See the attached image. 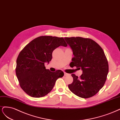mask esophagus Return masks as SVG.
Segmentation results:
<instances>
[{
  "instance_id": "1",
  "label": "esophagus",
  "mask_w": 120,
  "mask_h": 120,
  "mask_svg": "<svg viewBox=\"0 0 120 120\" xmlns=\"http://www.w3.org/2000/svg\"><path fill=\"white\" fill-rule=\"evenodd\" d=\"M64 76H67V75H69V74H68V73H65V72H64Z\"/></svg>"
}]
</instances>
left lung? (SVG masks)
Wrapping results in <instances>:
<instances>
[{
	"label": "left lung",
	"instance_id": "left-lung-1",
	"mask_svg": "<svg viewBox=\"0 0 120 120\" xmlns=\"http://www.w3.org/2000/svg\"><path fill=\"white\" fill-rule=\"evenodd\" d=\"M73 51L74 57L70 66L82 70L80 78L74 74L70 90L79 97L94 96L103 87L109 71V65L102 48L95 41L80 37H65Z\"/></svg>",
	"mask_w": 120,
	"mask_h": 120
}]
</instances>
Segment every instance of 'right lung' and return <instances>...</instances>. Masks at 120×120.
I'll return each mask as SVG.
<instances>
[{
    "instance_id": "obj_1",
    "label": "right lung",
    "mask_w": 120,
    "mask_h": 120,
    "mask_svg": "<svg viewBox=\"0 0 120 120\" xmlns=\"http://www.w3.org/2000/svg\"><path fill=\"white\" fill-rule=\"evenodd\" d=\"M60 46H67L63 38L42 36L31 41L19 54L16 74L27 94L35 98L44 97L52 90L56 80L64 76L61 70L52 72L44 65L49 64L53 51Z\"/></svg>"
}]
</instances>
